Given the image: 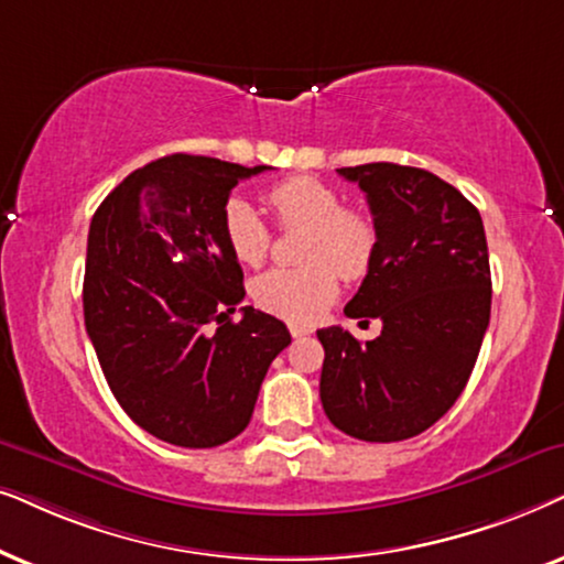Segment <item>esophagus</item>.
<instances>
[{"instance_id":"34e87169","label":"esophagus","mask_w":564,"mask_h":564,"mask_svg":"<svg viewBox=\"0 0 564 564\" xmlns=\"http://www.w3.org/2000/svg\"><path fill=\"white\" fill-rule=\"evenodd\" d=\"M289 333L294 335V337H304V335H310L312 329L304 327V325H289Z\"/></svg>"}]
</instances>
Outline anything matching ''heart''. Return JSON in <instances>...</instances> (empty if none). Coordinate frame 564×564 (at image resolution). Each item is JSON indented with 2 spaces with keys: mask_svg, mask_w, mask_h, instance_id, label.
<instances>
[{
  "mask_svg": "<svg viewBox=\"0 0 564 564\" xmlns=\"http://www.w3.org/2000/svg\"><path fill=\"white\" fill-rule=\"evenodd\" d=\"M281 227H306L299 258L304 265L270 268L252 281V302L289 322H314L335 302L340 281L371 273L379 229L369 214L345 208V198L317 177H289L268 191ZM221 235L242 265H260L270 250V229L250 200L231 198L221 214Z\"/></svg>",
  "mask_w": 564,
  "mask_h": 564,
  "instance_id": "heart-1",
  "label": "heart"
}]
</instances>
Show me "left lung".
Returning <instances> with one entry per match:
<instances>
[{"mask_svg": "<svg viewBox=\"0 0 564 564\" xmlns=\"http://www.w3.org/2000/svg\"><path fill=\"white\" fill-rule=\"evenodd\" d=\"M379 229L371 273L345 306L381 322L377 340L325 327L319 400L335 427L371 444L423 433L459 400L490 325L482 216L433 172L392 162L337 170Z\"/></svg>", "mask_w": 564, "mask_h": 564, "instance_id": "left-lung-1", "label": "left lung"}]
</instances>
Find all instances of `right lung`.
<instances>
[{"instance_id":"1","label":"right lung","mask_w":564,"mask_h":564,"mask_svg":"<svg viewBox=\"0 0 564 564\" xmlns=\"http://www.w3.org/2000/svg\"><path fill=\"white\" fill-rule=\"evenodd\" d=\"M265 170L162 156L110 191L89 224L87 335L126 415L172 446L214 448L242 433L291 343L281 319L252 306L231 322L245 275L221 214L231 187Z\"/></svg>"}]
</instances>
